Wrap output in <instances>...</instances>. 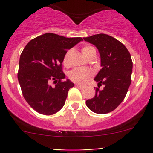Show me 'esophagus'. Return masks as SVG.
<instances>
[{"mask_svg": "<svg viewBox=\"0 0 153 153\" xmlns=\"http://www.w3.org/2000/svg\"><path fill=\"white\" fill-rule=\"evenodd\" d=\"M75 86H76V87H78V88H79V89H84V86L80 85V84H75Z\"/></svg>", "mask_w": 153, "mask_h": 153, "instance_id": "1", "label": "esophagus"}]
</instances>
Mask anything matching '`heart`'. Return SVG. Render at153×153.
<instances>
[{
  "mask_svg": "<svg viewBox=\"0 0 153 153\" xmlns=\"http://www.w3.org/2000/svg\"><path fill=\"white\" fill-rule=\"evenodd\" d=\"M93 49H95V48L91 46H85L82 48L83 55L87 58ZM69 54H70V50L66 52L64 56V59H63V64L67 67L69 66ZM92 75H93V72L91 69L77 68L69 72V78L71 81L76 84H84L92 78Z\"/></svg>",
  "mask_w": 153,
  "mask_h": 153,
  "instance_id": "heart-1",
  "label": "heart"
}]
</instances>
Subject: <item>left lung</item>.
<instances>
[{
  "label": "left lung",
  "mask_w": 153,
  "mask_h": 153,
  "mask_svg": "<svg viewBox=\"0 0 153 153\" xmlns=\"http://www.w3.org/2000/svg\"><path fill=\"white\" fill-rule=\"evenodd\" d=\"M85 41L98 49L101 69L94 80L98 86L95 95L86 101L87 107L98 114H106L116 109L124 99L131 84L132 61L129 51L115 38L106 34H98L84 38Z\"/></svg>",
  "instance_id": "8db88e82"
}]
</instances>
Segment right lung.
<instances>
[{
	"label": "right lung",
	"mask_w": 153,
	"mask_h": 153,
	"mask_svg": "<svg viewBox=\"0 0 153 153\" xmlns=\"http://www.w3.org/2000/svg\"><path fill=\"white\" fill-rule=\"evenodd\" d=\"M83 41L46 33L31 40L20 57L18 78L23 95L38 113L50 115L65 104L69 89L74 84L65 78L61 64L68 49ZM54 81L52 87L50 82Z\"/></svg>",
	"instance_id": "add662e5"
}]
</instances>
